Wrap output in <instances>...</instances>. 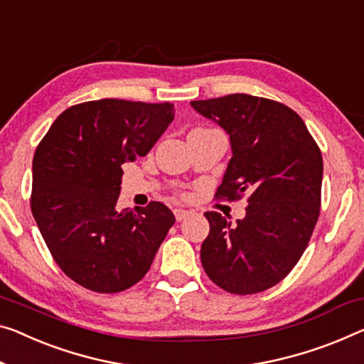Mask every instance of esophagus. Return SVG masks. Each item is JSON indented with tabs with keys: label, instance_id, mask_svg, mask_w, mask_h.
Returning <instances> with one entry per match:
<instances>
[{
	"label": "esophagus",
	"instance_id": "obj_1",
	"mask_svg": "<svg viewBox=\"0 0 364 364\" xmlns=\"http://www.w3.org/2000/svg\"><path fill=\"white\" fill-rule=\"evenodd\" d=\"M174 215H176V220L177 221H182L186 220V218L190 215L188 210H182V208H174Z\"/></svg>",
	"mask_w": 364,
	"mask_h": 364
}]
</instances>
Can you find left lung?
I'll use <instances>...</instances> for the list:
<instances>
[{
  "mask_svg": "<svg viewBox=\"0 0 364 364\" xmlns=\"http://www.w3.org/2000/svg\"><path fill=\"white\" fill-rule=\"evenodd\" d=\"M190 104L231 139L232 158L215 197L247 195L249 203L234 226L206 211L201 265L228 293L265 291L293 270L309 244L321 213V149L303 119L277 100L228 94Z\"/></svg>",
  "mask_w": 364,
  "mask_h": 364,
  "instance_id": "obj_1",
  "label": "left lung"
}]
</instances>
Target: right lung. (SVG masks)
Wrapping results in <instances>:
<instances>
[{
  "label": "right lung",
  "mask_w": 364,
  "mask_h": 364,
  "mask_svg": "<svg viewBox=\"0 0 364 364\" xmlns=\"http://www.w3.org/2000/svg\"><path fill=\"white\" fill-rule=\"evenodd\" d=\"M174 120V104L100 99L53 122L32 163L31 208L53 260L96 293L138 283L176 223L161 201L117 210L122 164L146 156Z\"/></svg>",
  "instance_id": "1"
}]
</instances>
